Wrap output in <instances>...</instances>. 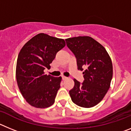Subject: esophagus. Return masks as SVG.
<instances>
[{
  "label": "esophagus",
  "instance_id": "esophagus-1",
  "mask_svg": "<svg viewBox=\"0 0 131 131\" xmlns=\"http://www.w3.org/2000/svg\"><path fill=\"white\" fill-rule=\"evenodd\" d=\"M62 79H63V81H64V80H66L68 79V77H65V76H62Z\"/></svg>",
  "mask_w": 131,
  "mask_h": 131
}]
</instances>
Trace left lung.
Returning a JSON list of instances; mask_svg holds the SVG:
<instances>
[{
  "instance_id": "obj_1",
  "label": "left lung",
  "mask_w": 131,
  "mask_h": 131,
  "mask_svg": "<svg viewBox=\"0 0 131 131\" xmlns=\"http://www.w3.org/2000/svg\"><path fill=\"white\" fill-rule=\"evenodd\" d=\"M66 41L77 58L78 70L84 71L83 83L74 79V86L69 91L71 100L80 107H93L102 100L110 86V56L101 44L89 36L68 38Z\"/></svg>"
}]
</instances>
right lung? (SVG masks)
<instances>
[{
	"mask_svg": "<svg viewBox=\"0 0 131 131\" xmlns=\"http://www.w3.org/2000/svg\"><path fill=\"white\" fill-rule=\"evenodd\" d=\"M66 46L62 39L39 33L24 45L16 63V80L19 91L29 104L46 108L53 104L62 77L45 73L56 54Z\"/></svg>",
	"mask_w": 131,
	"mask_h": 131,
	"instance_id": "obj_1",
	"label": "right lung"
}]
</instances>
